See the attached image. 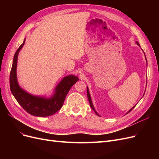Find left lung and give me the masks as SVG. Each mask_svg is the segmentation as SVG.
<instances>
[{"mask_svg": "<svg viewBox=\"0 0 159 159\" xmlns=\"http://www.w3.org/2000/svg\"><path fill=\"white\" fill-rule=\"evenodd\" d=\"M136 43H137L138 46H140V45H139V44L138 43V42H136ZM146 60H147V59H146ZM87 94H88V100H89V104H90V107H91V109H92L94 111L95 113L96 114H97V115H98V116H99V115H98V113L95 111V109H94V107H93V105L92 102H91V96H90V93H89V89H88V87H87ZM135 106H136V105H134V106L133 108H131V109H130V110L127 113V114L128 113H129L130 111H131V110H132L134 107H135Z\"/></svg>", "mask_w": 159, "mask_h": 159, "instance_id": "8db88e82", "label": "left lung"}]
</instances>
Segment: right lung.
Instances as JSON below:
<instances>
[{
  "mask_svg": "<svg viewBox=\"0 0 159 159\" xmlns=\"http://www.w3.org/2000/svg\"><path fill=\"white\" fill-rule=\"evenodd\" d=\"M25 43V39L14 56L10 74V88L14 98L26 111L34 116L48 117L54 115L63 106L65 98L71 88L78 81L77 76L65 77L56 86L55 93L50 98L34 96L28 93L19 86L17 81L16 66L18 55Z\"/></svg>",
  "mask_w": 159,
  "mask_h": 159,
  "instance_id": "1",
  "label": "right lung"
}]
</instances>
